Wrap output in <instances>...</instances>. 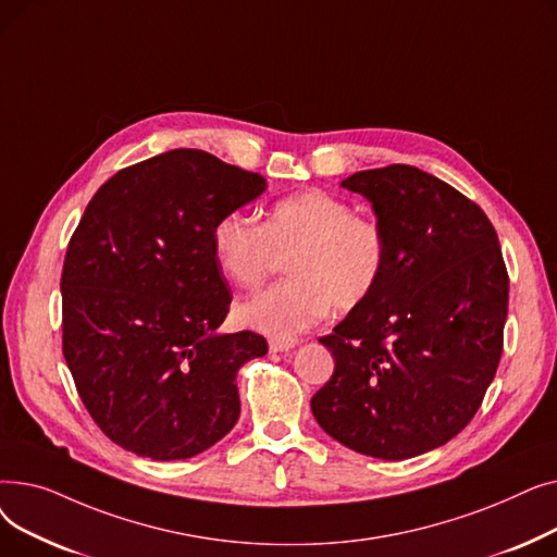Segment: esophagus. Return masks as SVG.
I'll list each match as a JSON object with an SVG mask.
<instances>
[{"instance_id": "obj_1", "label": "esophagus", "mask_w": 557, "mask_h": 557, "mask_svg": "<svg viewBox=\"0 0 557 557\" xmlns=\"http://www.w3.org/2000/svg\"><path fill=\"white\" fill-rule=\"evenodd\" d=\"M294 347H296V341H280V338L269 341L271 352H288V349H294Z\"/></svg>"}]
</instances>
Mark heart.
<instances>
[{
  "label": "heart",
  "instance_id": "heart-1",
  "mask_svg": "<svg viewBox=\"0 0 557 557\" xmlns=\"http://www.w3.org/2000/svg\"><path fill=\"white\" fill-rule=\"evenodd\" d=\"M212 246L223 275L248 290L271 275L277 255H290L288 280L239 307L244 325L275 338L309 330L330 307L347 313L363 305L388 261L379 223L357 216L352 205L327 191L277 200L267 223L230 212L216 221Z\"/></svg>",
  "mask_w": 557,
  "mask_h": 557
}]
</instances>
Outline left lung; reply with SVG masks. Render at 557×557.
<instances>
[{
    "mask_svg": "<svg viewBox=\"0 0 557 557\" xmlns=\"http://www.w3.org/2000/svg\"><path fill=\"white\" fill-rule=\"evenodd\" d=\"M341 187L372 205L388 261L374 294L320 338L336 366L311 411L352 451L406 460L479 411L504 349L506 263L479 205L418 166L357 171Z\"/></svg>",
    "mask_w": 557,
    "mask_h": 557,
    "instance_id": "1",
    "label": "left lung"
}]
</instances>
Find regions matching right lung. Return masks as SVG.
<instances>
[{"label": "right lung", "instance_id": "obj_1", "mask_svg": "<svg viewBox=\"0 0 557 557\" xmlns=\"http://www.w3.org/2000/svg\"><path fill=\"white\" fill-rule=\"evenodd\" d=\"M263 191L259 173L175 149L87 202L63 263V355L87 413L126 451L183 460L237 424V372L269 343L219 334L232 296L212 232Z\"/></svg>", "mask_w": 557, "mask_h": 557}]
</instances>
